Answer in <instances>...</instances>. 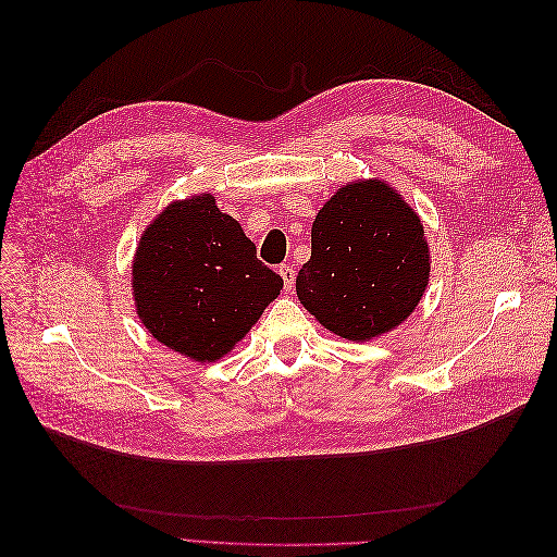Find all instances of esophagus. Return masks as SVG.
Segmentation results:
<instances>
[{
	"instance_id": "obj_1",
	"label": "esophagus",
	"mask_w": 557,
	"mask_h": 557,
	"mask_svg": "<svg viewBox=\"0 0 557 557\" xmlns=\"http://www.w3.org/2000/svg\"><path fill=\"white\" fill-rule=\"evenodd\" d=\"M278 274L283 278V285H285V293H293L295 288V269L290 264H281L278 267Z\"/></svg>"
}]
</instances>
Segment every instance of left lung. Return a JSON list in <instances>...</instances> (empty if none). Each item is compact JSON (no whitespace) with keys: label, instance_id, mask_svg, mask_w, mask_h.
I'll return each instance as SVG.
<instances>
[{"label":"left lung","instance_id":"obj_1","mask_svg":"<svg viewBox=\"0 0 557 557\" xmlns=\"http://www.w3.org/2000/svg\"><path fill=\"white\" fill-rule=\"evenodd\" d=\"M430 246L420 215L391 183L342 185L311 225V260L295 288L332 334L369 342L401 325L430 281Z\"/></svg>","mask_w":557,"mask_h":557}]
</instances>
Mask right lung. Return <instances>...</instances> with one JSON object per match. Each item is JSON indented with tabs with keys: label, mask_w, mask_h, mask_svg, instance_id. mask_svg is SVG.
I'll return each instance as SVG.
<instances>
[{
	"label": "right lung",
	"mask_w": 557,
	"mask_h": 557,
	"mask_svg": "<svg viewBox=\"0 0 557 557\" xmlns=\"http://www.w3.org/2000/svg\"><path fill=\"white\" fill-rule=\"evenodd\" d=\"M242 225L211 193L176 199L146 225L132 260V297L144 327L193 362L237 346L281 295Z\"/></svg>",
	"instance_id": "add662e5"
}]
</instances>
